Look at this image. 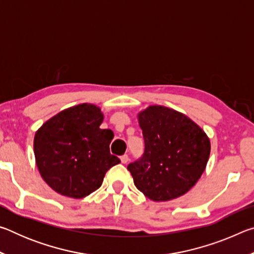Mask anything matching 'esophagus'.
Returning <instances> with one entry per match:
<instances>
[{
	"instance_id": "1",
	"label": "esophagus",
	"mask_w": 254,
	"mask_h": 254,
	"mask_svg": "<svg viewBox=\"0 0 254 254\" xmlns=\"http://www.w3.org/2000/svg\"><path fill=\"white\" fill-rule=\"evenodd\" d=\"M121 162L122 163H127L128 162V156H127V154H123V156L121 157Z\"/></svg>"
}]
</instances>
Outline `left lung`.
I'll use <instances>...</instances> for the list:
<instances>
[{"instance_id": "8db88e82", "label": "left lung", "mask_w": 254, "mask_h": 254, "mask_svg": "<svg viewBox=\"0 0 254 254\" xmlns=\"http://www.w3.org/2000/svg\"><path fill=\"white\" fill-rule=\"evenodd\" d=\"M137 120L145 148L142 158L127 166L135 187L153 201L186 194L207 165L209 137L187 115L166 106L150 105Z\"/></svg>"}]
</instances>
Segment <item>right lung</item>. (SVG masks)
Returning <instances> with one entry per match:
<instances>
[{
	"mask_svg": "<svg viewBox=\"0 0 254 254\" xmlns=\"http://www.w3.org/2000/svg\"><path fill=\"white\" fill-rule=\"evenodd\" d=\"M103 120L100 107L83 103L59 112L38 128L36 163L56 192L84 198L101 187L107 170L121 162L110 153L114 134L100 127Z\"/></svg>",
	"mask_w": 254,
	"mask_h": 254,
	"instance_id": "1",
	"label": "right lung"
}]
</instances>
